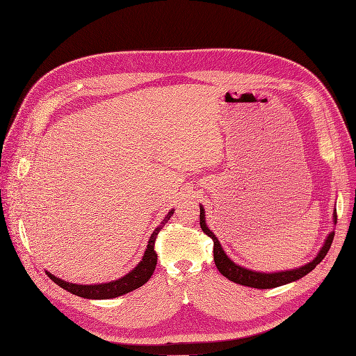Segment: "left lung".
I'll use <instances>...</instances> for the list:
<instances>
[{
    "label": "left lung",
    "instance_id": "obj_1",
    "mask_svg": "<svg viewBox=\"0 0 356 356\" xmlns=\"http://www.w3.org/2000/svg\"><path fill=\"white\" fill-rule=\"evenodd\" d=\"M204 216L207 215H204V209L200 204V228L204 234L209 235L213 239V259H215L216 268L223 277L231 280V282L241 286L252 287V289H274V287L284 286L300 280L302 277L309 274L326 257L334 236L333 231L329 232L321 251L317 252V255L310 261V263L302 267L293 268V270H284V271H275V273H261V271L250 270L234 263V261L227 255V252L223 251L216 235L207 225V218ZM336 219H338L336 218V209H333V225H336Z\"/></svg>",
    "mask_w": 356,
    "mask_h": 356
}]
</instances>
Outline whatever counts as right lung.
Masks as SVG:
<instances>
[{"mask_svg": "<svg viewBox=\"0 0 356 356\" xmlns=\"http://www.w3.org/2000/svg\"><path fill=\"white\" fill-rule=\"evenodd\" d=\"M173 212H175V209L168 211V213L160 222V225L153 231L152 236H149V239H148L147 248L144 251V255H143L140 263L129 273H127L125 275H122L118 280H112V282L99 283V284H76V283L65 282V280L53 275L49 271H46V274L53 280L56 284L60 286L66 291H69L74 296L83 297V298H93V300L115 298L118 296L133 291V290L141 287L143 284H145L149 280V277L153 275V273L156 270V264H157V254L154 251V242H156V238H157L160 229H163L165 223L170 220Z\"/></svg>", "mask_w": 356, "mask_h": 356, "instance_id": "1", "label": "right lung"}]
</instances>
